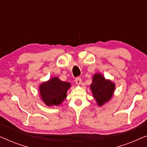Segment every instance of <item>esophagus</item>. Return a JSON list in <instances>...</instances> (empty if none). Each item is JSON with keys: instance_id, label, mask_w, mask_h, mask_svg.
Returning a JSON list of instances; mask_svg holds the SVG:
<instances>
[{"instance_id": "esophagus-1", "label": "esophagus", "mask_w": 147, "mask_h": 147, "mask_svg": "<svg viewBox=\"0 0 147 147\" xmlns=\"http://www.w3.org/2000/svg\"><path fill=\"white\" fill-rule=\"evenodd\" d=\"M75 82H76V84H77V85L80 86V84H82V79L80 78H76L75 80Z\"/></svg>"}]
</instances>
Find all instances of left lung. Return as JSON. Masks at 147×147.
Masks as SVG:
<instances>
[{"label": "left lung", "instance_id": "left-lung-1", "mask_svg": "<svg viewBox=\"0 0 147 147\" xmlns=\"http://www.w3.org/2000/svg\"><path fill=\"white\" fill-rule=\"evenodd\" d=\"M115 87L114 82L110 80H106L101 74H94L90 89L98 106H102L110 101L114 95Z\"/></svg>", "mask_w": 147, "mask_h": 147}]
</instances>
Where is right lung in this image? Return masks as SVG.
Returning <instances> with one entry per match:
<instances>
[{
  "instance_id": "right-lung-1",
  "label": "right lung",
  "mask_w": 147,
  "mask_h": 147,
  "mask_svg": "<svg viewBox=\"0 0 147 147\" xmlns=\"http://www.w3.org/2000/svg\"><path fill=\"white\" fill-rule=\"evenodd\" d=\"M71 87L69 82H63L54 77L43 82L39 86L41 98L47 106H59L67 97V92Z\"/></svg>"
}]
</instances>
